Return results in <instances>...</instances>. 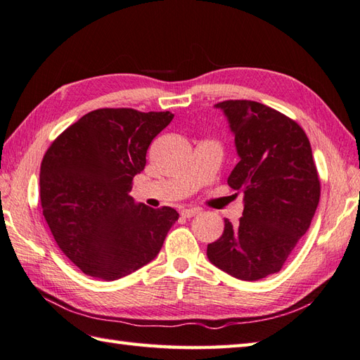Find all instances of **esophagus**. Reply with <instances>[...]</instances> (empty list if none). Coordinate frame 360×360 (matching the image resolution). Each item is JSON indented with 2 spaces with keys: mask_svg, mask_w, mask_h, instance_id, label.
Returning <instances> with one entry per match:
<instances>
[{
  "mask_svg": "<svg viewBox=\"0 0 360 360\" xmlns=\"http://www.w3.org/2000/svg\"><path fill=\"white\" fill-rule=\"evenodd\" d=\"M180 214L183 215V217L191 219V217H194V215L200 214V210H198V207H186V210H181Z\"/></svg>",
  "mask_w": 360,
  "mask_h": 360,
  "instance_id": "1",
  "label": "esophagus"
}]
</instances>
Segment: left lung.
I'll return each instance as SVG.
<instances>
[{
	"label": "left lung",
	"instance_id": "8db88e82",
	"mask_svg": "<svg viewBox=\"0 0 360 360\" xmlns=\"http://www.w3.org/2000/svg\"><path fill=\"white\" fill-rule=\"evenodd\" d=\"M225 114L240 162L228 185L243 194L237 225L207 245L212 265L240 281H259L282 269L307 233L321 198V181L302 127L262 103L228 100Z\"/></svg>",
	"mask_w": 360,
	"mask_h": 360
}]
</instances>
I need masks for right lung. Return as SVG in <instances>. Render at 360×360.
I'll use <instances>...</instances> for the list:
<instances>
[{
    "label": "right lung",
    "instance_id": "add662e5",
    "mask_svg": "<svg viewBox=\"0 0 360 360\" xmlns=\"http://www.w3.org/2000/svg\"><path fill=\"white\" fill-rule=\"evenodd\" d=\"M166 112L97 109L57 137L39 169L43 215L60 250L84 274L117 281L154 260L179 220L129 195Z\"/></svg>",
    "mask_w": 360,
    "mask_h": 360
}]
</instances>
